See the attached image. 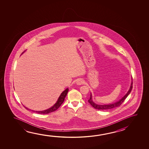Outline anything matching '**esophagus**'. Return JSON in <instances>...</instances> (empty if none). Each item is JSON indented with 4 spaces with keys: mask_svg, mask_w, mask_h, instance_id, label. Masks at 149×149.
I'll use <instances>...</instances> for the list:
<instances>
[{
    "mask_svg": "<svg viewBox=\"0 0 149 149\" xmlns=\"http://www.w3.org/2000/svg\"><path fill=\"white\" fill-rule=\"evenodd\" d=\"M84 81L83 80V79H81V78L78 79L76 81V84H77V85H82L83 84H84Z\"/></svg>",
    "mask_w": 149,
    "mask_h": 149,
    "instance_id": "34e87169",
    "label": "esophagus"
}]
</instances>
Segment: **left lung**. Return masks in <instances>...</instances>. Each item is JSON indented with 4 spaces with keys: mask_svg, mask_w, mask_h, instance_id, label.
Segmentation results:
<instances>
[{
    "mask_svg": "<svg viewBox=\"0 0 149 149\" xmlns=\"http://www.w3.org/2000/svg\"><path fill=\"white\" fill-rule=\"evenodd\" d=\"M132 81L130 87V89L128 90V93L120 100H119L118 101H117L116 102L114 103H112V104H105V105H99V104H95V103L93 102V100H92L91 93H90V98L88 100V102L90 104L93 106V107L95 108V109L101 110H110V109H113V108H115V107H120V105L122 104V103L124 101L125 99L127 98L128 95H129V93H130L131 91H132Z\"/></svg>",
    "mask_w": 149,
    "mask_h": 149,
    "instance_id": "left-lung-1",
    "label": "left lung"
}]
</instances>
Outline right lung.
Returning a JSON list of instances; mask_svg holds the SVG:
<instances>
[{"label": "right lung", "instance_id": "add662e5", "mask_svg": "<svg viewBox=\"0 0 149 149\" xmlns=\"http://www.w3.org/2000/svg\"><path fill=\"white\" fill-rule=\"evenodd\" d=\"M68 88H67L65 90H64L61 93V94L60 95L59 98H58L56 102L54 104V106H52V107L49 108L48 109L44 110V111H33V110H32V111L33 112L37 113L38 114H48V113H50L52 112L56 111L63 102L64 101V99L65 98L66 95H67V93H68ZM25 108H26L27 110H29V109H28L27 107H25Z\"/></svg>", "mask_w": 149, "mask_h": 149}]
</instances>
